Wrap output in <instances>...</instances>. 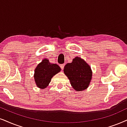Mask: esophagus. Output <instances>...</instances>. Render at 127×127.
Returning a JSON list of instances; mask_svg holds the SVG:
<instances>
[{
	"instance_id": "34e87169",
	"label": "esophagus",
	"mask_w": 127,
	"mask_h": 127,
	"mask_svg": "<svg viewBox=\"0 0 127 127\" xmlns=\"http://www.w3.org/2000/svg\"><path fill=\"white\" fill-rule=\"evenodd\" d=\"M60 66L61 67V69H62V70H63L64 67V64H60Z\"/></svg>"
}]
</instances>
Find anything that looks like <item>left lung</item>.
Segmentation results:
<instances>
[{
  "instance_id": "8db88e82",
  "label": "left lung",
  "mask_w": 127,
  "mask_h": 127,
  "mask_svg": "<svg viewBox=\"0 0 127 127\" xmlns=\"http://www.w3.org/2000/svg\"><path fill=\"white\" fill-rule=\"evenodd\" d=\"M64 73L70 80L71 86L76 91L86 89L92 77L91 67L78 57L74 59L71 63H67L65 65Z\"/></svg>"
}]
</instances>
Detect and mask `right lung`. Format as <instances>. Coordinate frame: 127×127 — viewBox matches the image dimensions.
<instances>
[{"mask_svg": "<svg viewBox=\"0 0 127 127\" xmlns=\"http://www.w3.org/2000/svg\"><path fill=\"white\" fill-rule=\"evenodd\" d=\"M60 67L56 64H51L47 59H44L35 69L34 80L37 86L44 89L50 83L52 78L60 71Z\"/></svg>", "mask_w": 127, "mask_h": 127, "instance_id": "1", "label": "right lung"}]
</instances>
